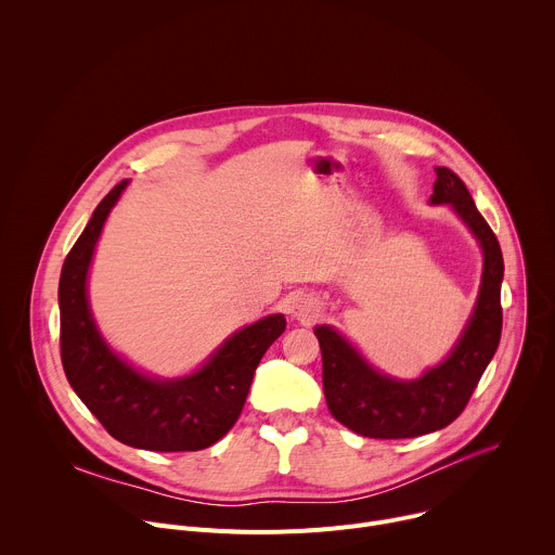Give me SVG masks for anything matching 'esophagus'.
<instances>
[{
  "label": "esophagus",
  "instance_id": "obj_1",
  "mask_svg": "<svg viewBox=\"0 0 555 555\" xmlns=\"http://www.w3.org/2000/svg\"><path fill=\"white\" fill-rule=\"evenodd\" d=\"M319 302L302 292H296L287 302V313L298 323H311L319 315Z\"/></svg>",
  "mask_w": 555,
  "mask_h": 555
}]
</instances>
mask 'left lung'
Instances as JSON below:
<instances>
[{
    "label": "left lung",
    "instance_id": "1",
    "mask_svg": "<svg viewBox=\"0 0 555 555\" xmlns=\"http://www.w3.org/2000/svg\"><path fill=\"white\" fill-rule=\"evenodd\" d=\"M435 173L430 204H448L483 253L479 296L450 353L420 377L398 379L377 371L332 325L313 327L323 351L327 406L343 426L362 437L406 439L452 424L465 409L501 340V283L505 268L499 240L474 206L465 184L446 167H437Z\"/></svg>",
    "mask_w": 555,
    "mask_h": 555
}]
</instances>
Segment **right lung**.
<instances>
[{
    "label": "right lung",
    "instance_id": "1",
    "mask_svg": "<svg viewBox=\"0 0 555 555\" xmlns=\"http://www.w3.org/2000/svg\"><path fill=\"white\" fill-rule=\"evenodd\" d=\"M127 184L122 180L105 195L63 263V371L81 402L120 443L153 452L204 450L240 420L263 353L285 332V315L272 313L234 332L197 371L182 377H153L129 364L99 332L88 296L96 244Z\"/></svg>",
    "mask_w": 555,
    "mask_h": 555
}]
</instances>
